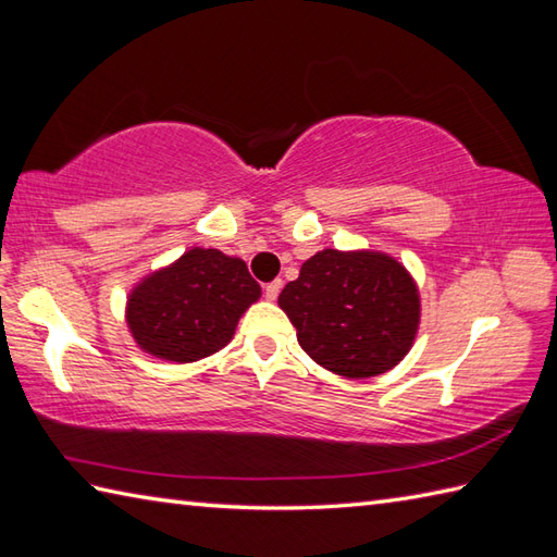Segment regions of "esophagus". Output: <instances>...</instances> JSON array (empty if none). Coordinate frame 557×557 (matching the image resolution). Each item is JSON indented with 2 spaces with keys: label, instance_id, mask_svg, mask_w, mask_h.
Returning a JSON list of instances; mask_svg holds the SVG:
<instances>
[{
  "label": "esophagus",
  "instance_id": "esophagus-1",
  "mask_svg": "<svg viewBox=\"0 0 557 557\" xmlns=\"http://www.w3.org/2000/svg\"><path fill=\"white\" fill-rule=\"evenodd\" d=\"M280 289H282V280H272V282H268V285L263 287V292H265V297H268L270 301H275V299H277V294H280Z\"/></svg>",
  "mask_w": 557,
  "mask_h": 557
}]
</instances>
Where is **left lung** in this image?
<instances>
[{
    "instance_id": "left-lung-1",
    "label": "left lung",
    "mask_w": 557,
    "mask_h": 557,
    "mask_svg": "<svg viewBox=\"0 0 557 557\" xmlns=\"http://www.w3.org/2000/svg\"><path fill=\"white\" fill-rule=\"evenodd\" d=\"M277 304L315 363L357 381L395 369L421 318L417 282L377 251H318Z\"/></svg>"
}]
</instances>
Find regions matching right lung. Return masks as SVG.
Returning <instances> with one entry per match:
<instances>
[{"label":"right lung","instance_id":"obj_1","mask_svg":"<svg viewBox=\"0 0 557 557\" xmlns=\"http://www.w3.org/2000/svg\"><path fill=\"white\" fill-rule=\"evenodd\" d=\"M258 297L260 285L242 258L196 246L138 282L126 301V325L150 357L188 363L227 345Z\"/></svg>","mask_w":557,"mask_h":557}]
</instances>
